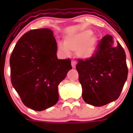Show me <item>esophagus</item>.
I'll use <instances>...</instances> for the list:
<instances>
[{
  "instance_id": "esophagus-1",
  "label": "esophagus",
  "mask_w": 133,
  "mask_h": 133,
  "mask_svg": "<svg viewBox=\"0 0 133 133\" xmlns=\"http://www.w3.org/2000/svg\"><path fill=\"white\" fill-rule=\"evenodd\" d=\"M76 64H77V63H76V61H71V65H72V68H75L76 67Z\"/></svg>"
}]
</instances>
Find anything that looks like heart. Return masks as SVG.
Instances as JSON below:
<instances>
[{"instance_id": "heart-1", "label": "heart", "mask_w": 133, "mask_h": 133, "mask_svg": "<svg viewBox=\"0 0 133 133\" xmlns=\"http://www.w3.org/2000/svg\"><path fill=\"white\" fill-rule=\"evenodd\" d=\"M98 38L91 30H84L66 36L64 44L59 43L58 47L64 55L69 56L70 51H76L83 59L92 57L98 48Z\"/></svg>"}]
</instances>
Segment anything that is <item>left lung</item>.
<instances>
[{
  "label": "left lung",
  "mask_w": 133,
  "mask_h": 133,
  "mask_svg": "<svg viewBox=\"0 0 133 133\" xmlns=\"http://www.w3.org/2000/svg\"><path fill=\"white\" fill-rule=\"evenodd\" d=\"M76 69L83 100L95 107L117 100L127 78L125 52L119 43L114 45L113 38L109 35L102 38L92 57L78 60Z\"/></svg>",
  "instance_id": "8db88e82"
}]
</instances>
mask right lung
Listing matches in <instances>:
<instances>
[{
  "instance_id": "add662e5",
  "label": "right lung",
  "mask_w": 133,
  "mask_h": 133,
  "mask_svg": "<svg viewBox=\"0 0 133 133\" xmlns=\"http://www.w3.org/2000/svg\"><path fill=\"white\" fill-rule=\"evenodd\" d=\"M49 29L31 30L18 40L10 58L12 87L24 104L37 111L58 101V86L72 69L70 60L58 59Z\"/></svg>"
}]
</instances>
